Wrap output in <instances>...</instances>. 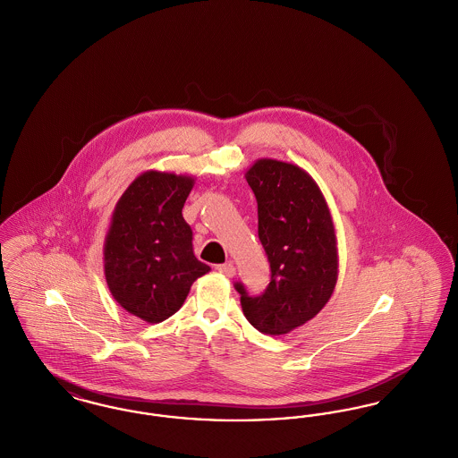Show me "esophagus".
<instances>
[{
  "label": "esophagus",
  "instance_id": "1",
  "mask_svg": "<svg viewBox=\"0 0 458 458\" xmlns=\"http://www.w3.org/2000/svg\"><path fill=\"white\" fill-rule=\"evenodd\" d=\"M216 269H218L221 275H225L226 278H233V276H235V266H233L232 262H226V264H219Z\"/></svg>",
  "mask_w": 458,
  "mask_h": 458
}]
</instances>
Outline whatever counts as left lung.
<instances>
[{
  "label": "left lung",
  "mask_w": 458,
  "mask_h": 458,
  "mask_svg": "<svg viewBox=\"0 0 458 458\" xmlns=\"http://www.w3.org/2000/svg\"><path fill=\"white\" fill-rule=\"evenodd\" d=\"M245 180L258 200V232L271 266V282L259 297L235 284L247 321L269 336L310 321L333 295L338 247L327 199L297 165L261 157Z\"/></svg>",
  "instance_id": "left-lung-1"
}]
</instances>
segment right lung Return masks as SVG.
I'll return each mask as SVG.
<instances>
[{
	"label": "right lung",
	"instance_id": "right-lung-1",
	"mask_svg": "<svg viewBox=\"0 0 458 458\" xmlns=\"http://www.w3.org/2000/svg\"><path fill=\"white\" fill-rule=\"evenodd\" d=\"M194 176L149 170L118 199L105 239V276L113 299L146 323H161L183 305L211 267L192 249L182 209Z\"/></svg>",
	"mask_w": 458,
	"mask_h": 458
}]
</instances>
